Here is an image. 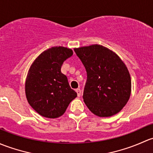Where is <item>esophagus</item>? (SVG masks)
I'll use <instances>...</instances> for the list:
<instances>
[{"mask_svg": "<svg viewBox=\"0 0 153 153\" xmlns=\"http://www.w3.org/2000/svg\"><path fill=\"white\" fill-rule=\"evenodd\" d=\"M76 94H77V96H78V97H79L80 96H81V94H82L81 90H80L79 88H78V89L76 90Z\"/></svg>", "mask_w": 153, "mask_h": 153, "instance_id": "34e87169", "label": "esophagus"}]
</instances>
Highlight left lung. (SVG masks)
Listing matches in <instances>:
<instances>
[{"label":"left lung","mask_w":153,"mask_h":153,"mask_svg":"<svg viewBox=\"0 0 153 153\" xmlns=\"http://www.w3.org/2000/svg\"><path fill=\"white\" fill-rule=\"evenodd\" d=\"M74 51L87 71L82 97L88 109L100 117L120 112L131 94V77L124 62L98 44L75 48Z\"/></svg>","instance_id":"obj_1"}]
</instances>
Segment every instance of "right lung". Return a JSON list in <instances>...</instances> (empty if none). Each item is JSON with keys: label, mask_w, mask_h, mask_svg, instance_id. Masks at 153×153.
<instances>
[{"label": "right lung", "mask_w": 153, "mask_h": 153, "mask_svg": "<svg viewBox=\"0 0 153 153\" xmlns=\"http://www.w3.org/2000/svg\"><path fill=\"white\" fill-rule=\"evenodd\" d=\"M72 55L71 48L51 47L42 51L30 66L25 82L26 97L31 108L43 117L62 116L77 97L61 72L64 61Z\"/></svg>", "instance_id": "add662e5"}]
</instances>
